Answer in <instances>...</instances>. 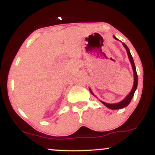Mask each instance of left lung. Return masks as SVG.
Here are the masks:
<instances>
[{
  "label": "left lung",
  "instance_id": "8db88e82",
  "mask_svg": "<svg viewBox=\"0 0 155 155\" xmlns=\"http://www.w3.org/2000/svg\"><path fill=\"white\" fill-rule=\"evenodd\" d=\"M114 38L115 39H117L115 36H114ZM122 44H123L124 48H125L126 50H127V54H128V58L130 59V61L131 65H132L133 72H134V84H133V87L132 90H131V92H130L129 95H127V97H126L123 101H121V102L117 103V104H106V103H104V102H103V101H101V102H102L103 104H104L105 106H106V107H108V108H111V109H120V108L126 107V106H127V105H128L130 103V101H131V100H132L133 95H134L135 92H136V90L137 86H138V76H137L136 69V66H135L134 61H133V57L130 54V51L128 47L126 46V44L124 43H122ZM90 92H92L91 90H90ZM92 94L93 95V93H92Z\"/></svg>",
  "mask_w": 155,
  "mask_h": 155
}]
</instances>
